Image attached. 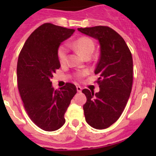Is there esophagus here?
<instances>
[{
    "mask_svg": "<svg viewBox=\"0 0 156 156\" xmlns=\"http://www.w3.org/2000/svg\"><path fill=\"white\" fill-rule=\"evenodd\" d=\"M76 89H77V91H78V93H81V90H82V88L80 87V86H77Z\"/></svg>",
    "mask_w": 156,
    "mask_h": 156,
    "instance_id": "esophagus-1",
    "label": "esophagus"
}]
</instances>
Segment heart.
Here are the masks:
<instances>
[{"mask_svg":"<svg viewBox=\"0 0 156 156\" xmlns=\"http://www.w3.org/2000/svg\"><path fill=\"white\" fill-rule=\"evenodd\" d=\"M73 47L83 57H87L88 56L92 55L94 53L95 45L94 41L87 37H81L75 41L73 43ZM68 53V48L66 44H62L59 47L57 50V56L59 61L61 63L66 62ZM85 72H81L78 73V76H81L85 74Z\"/></svg>","mask_w":156,"mask_h":156,"instance_id":"1","label":"heart"}]
</instances>
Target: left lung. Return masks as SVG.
<instances>
[{"mask_svg":"<svg viewBox=\"0 0 156 156\" xmlns=\"http://www.w3.org/2000/svg\"><path fill=\"white\" fill-rule=\"evenodd\" d=\"M78 31L100 44V55L94 73L100 91L82 90L87 97L83 106L87 123L95 129L107 128L123 112L133 84V59L125 40L107 26L78 28Z\"/></svg>","mask_w":156,"mask_h":156,"instance_id":"8db88e82","label":"left lung"}]
</instances>
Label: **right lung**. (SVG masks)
Returning <instances> with one entry per match:
<instances>
[{
  "instance_id": "1",
  "label": "right lung",
  "mask_w": 156,
  "mask_h": 156,
  "mask_svg": "<svg viewBox=\"0 0 156 156\" xmlns=\"http://www.w3.org/2000/svg\"><path fill=\"white\" fill-rule=\"evenodd\" d=\"M75 30L45 23L26 40L17 62V83L25 109L31 121L46 131H53L65 124L64 118L77 93L75 84L54 90L51 78L60 68L57 50Z\"/></svg>"
}]
</instances>
